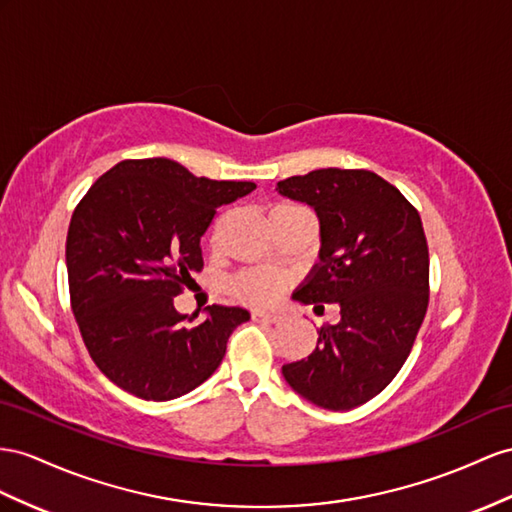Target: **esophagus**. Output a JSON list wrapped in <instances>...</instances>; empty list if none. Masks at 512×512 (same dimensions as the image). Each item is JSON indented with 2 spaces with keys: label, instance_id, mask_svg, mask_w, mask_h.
I'll list each match as a JSON object with an SVG mask.
<instances>
[{
  "label": "esophagus",
  "instance_id": "34e87169",
  "mask_svg": "<svg viewBox=\"0 0 512 512\" xmlns=\"http://www.w3.org/2000/svg\"><path fill=\"white\" fill-rule=\"evenodd\" d=\"M253 320L259 322V324H277V322H281V316H279V313L255 311V313H253Z\"/></svg>",
  "mask_w": 512,
  "mask_h": 512
}]
</instances>
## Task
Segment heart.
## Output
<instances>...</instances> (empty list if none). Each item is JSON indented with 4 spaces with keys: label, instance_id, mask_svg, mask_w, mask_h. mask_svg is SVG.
<instances>
[{
    "label": "heart",
    "instance_id": "heart-1",
    "mask_svg": "<svg viewBox=\"0 0 512 512\" xmlns=\"http://www.w3.org/2000/svg\"><path fill=\"white\" fill-rule=\"evenodd\" d=\"M270 214H281V216H296V214H311L309 209L294 205V203H283L272 209ZM285 285V279L277 272L268 270H246L240 272L238 277H233L229 283V290L235 298H240L242 303L253 305V307H268L274 300L279 298L281 290Z\"/></svg>",
    "mask_w": 512,
    "mask_h": 512
}]
</instances>
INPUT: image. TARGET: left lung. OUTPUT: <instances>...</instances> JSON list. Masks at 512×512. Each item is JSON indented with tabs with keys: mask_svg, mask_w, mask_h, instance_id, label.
<instances>
[{
	"mask_svg": "<svg viewBox=\"0 0 512 512\" xmlns=\"http://www.w3.org/2000/svg\"><path fill=\"white\" fill-rule=\"evenodd\" d=\"M277 190L320 218V264L294 300L337 303L307 359L283 376L309 402L348 411L378 396L400 372L428 309V244L417 209L363 168H320Z\"/></svg>",
	"mask_w": 512,
	"mask_h": 512,
	"instance_id": "obj_1",
	"label": "left lung"
}]
</instances>
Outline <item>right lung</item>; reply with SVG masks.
Wrapping results in <instances>:
<instances>
[{"mask_svg": "<svg viewBox=\"0 0 512 512\" xmlns=\"http://www.w3.org/2000/svg\"><path fill=\"white\" fill-rule=\"evenodd\" d=\"M253 181L194 177L166 157L123 160L77 203L67 235L71 309L88 355L114 385L142 400H173L205 383L246 322L242 307H207L186 326L175 309L216 209Z\"/></svg>", "mask_w": 512, "mask_h": 512, "instance_id": "1", "label": "right lung"}]
</instances>
